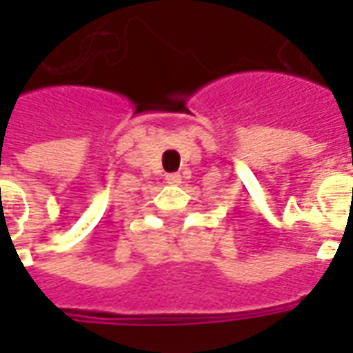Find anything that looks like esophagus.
Returning a JSON list of instances; mask_svg holds the SVG:
<instances>
[{"instance_id":"esophagus-1","label":"esophagus","mask_w":353,"mask_h":353,"mask_svg":"<svg viewBox=\"0 0 353 353\" xmlns=\"http://www.w3.org/2000/svg\"><path fill=\"white\" fill-rule=\"evenodd\" d=\"M166 179H168V183H174V185L181 183V176H179V174H168Z\"/></svg>"}]
</instances>
